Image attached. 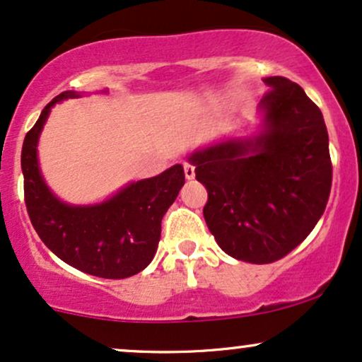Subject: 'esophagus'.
Here are the masks:
<instances>
[{"label": "esophagus", "mask_w": 362, "mask_h": 362, "mask_svg": "<svg viewBox=\"0 0 362 362\" xmlns=\"http://www.w3.org/2000/svg\"><path fill=\"white\" fill-rule=\"evenodd\" d=\"M182 169H185L186 180H194V165L185 163L182 164Z\"/></svg>", "instance_id": "esophagus-1"}]
</instances>
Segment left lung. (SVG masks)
Listing matches in <instances>:
<instances>
[{"mask_svg": "<svg viewBox=\"0 0 362 362\" xmlns=\"http://www.w3.org/2000/svg\"><path fill=\"white\" fill-rule=\"evenodd\" d=\"M259 108L264 132L228 140L189 156L205 185V222L228 256L269 264L290 254L313 230L329 202L332 160L320 108L283 76Z\"/></svg>", "mask_w": 362, "mask_h": 362, "instance_id": "1", "label": "left lung"}]
</instances>
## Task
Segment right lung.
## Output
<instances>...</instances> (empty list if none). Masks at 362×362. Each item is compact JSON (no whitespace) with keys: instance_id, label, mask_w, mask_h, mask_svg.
Here are the masks:
<instances>
[{"instance_id":"obj_1","label":"right lung","mask_w":362,"mask_h":362,"mask_svg":"<svg viewBox=\"0 0 362 362\" xmlns=\"http://www.w3.org/2000/svg\"><path fill=\"white\" fill-rule=\"evenodd\" d=\"M78 96L74 91L55 96L25 135V205L38 237L64 262L98 278H129L151 264L160 239V220L185 185V169L176 164L159 176L132 182L100 205L71 206L59 202L42 180L37 142L50 108Z\"/></svg>"}]
</instances>
